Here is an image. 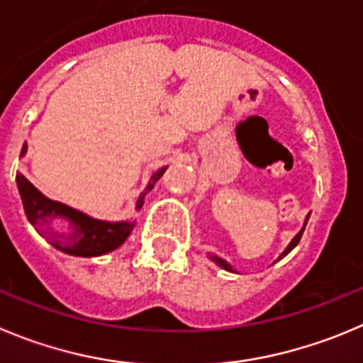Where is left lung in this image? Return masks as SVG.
<instances>
[{
    "label": "left lung",
    "instance_id": "8db88e82",
    "mask_svg": "<svg viewBox=\"0 0 363 363\" xmlns=\"http://www.w3.org/2000/svg\"><path fill=\"white\" fill-rule=\"evenodd\" d=\"M308 216H310V215H308ZM308 216H306V222H308ZM306 222H304L303 229H301V231H299V233H297V235H296V238H294V240H292V242H290V245H289V247H286V249H284V250H283V254H281V256H279V259H281V258H284V256H286V254H289V252H290V250H292V249H294V247H296V245H297V243H299L301 236H303V233H304V228H306ZM209 258H211V259H213V262H215V263H216V265H220V267H222V269H225V270H229V272H233V267H231V265H229V263H228V262H225V259L218 258V256H209Z\"/></svg>",
    "mask_w": 363,
    "mask_h": 363
}]
</instances>
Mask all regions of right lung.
<instances>
[{"label":"right lung","instance_id":"right-lung-1","mask_svg":"<svg viewBox=\"0 0 363 363\" xmlns=\"http://www.w3.org/2000/svg\"><path fill=\"white\" fill-rule=\"evenodd\" d=\"M25 152L26 145L23 147L21 155H25ZM164 170L166 166L152 175L148 186L135 202V208L141 209L145 195L154 188V184L161 179ZM16 181H18L19 195H21L23 208H25L28 222L55 249L71 254V256L93 258V256L111 252L128 238L135 225V222H105V220L91 218V216L84 215V213L77 211V209L69 208L62 202L50 201L23 174L16 175ZM57 219H62L67 223L66 232H59L52 228V222Z\"/></svg>","mask_w":363,"mask_h":363}]
</instances>
